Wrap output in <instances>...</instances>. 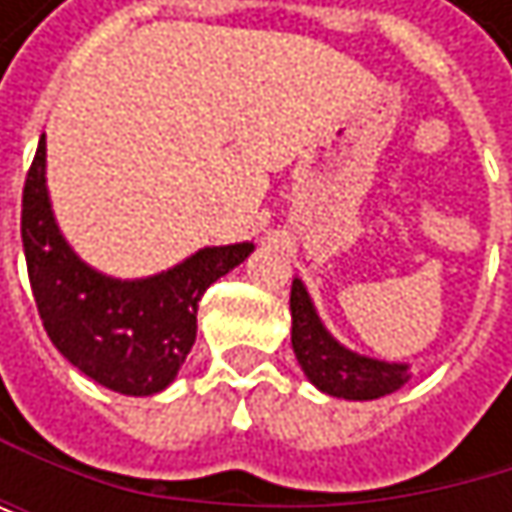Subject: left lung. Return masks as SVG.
<instances>
[{"instance_id": "left-lung-1", "label": "left lung", "mask_w": 512, "mask_h": 512, "mask_svg": "<svg viewBox=\"0 0 512 512\" xmlns=\"http://www.w3.org/2000/svg\"><path fill=\"white\" fill-rule=\"evenodd\" d=\"M290 314H293V353L299 358L305 376L326 394L344 400H376L400 385L409 382L406 364H388L376 358L358 356L353 350L341 347L320 323L308 290L302 281H293L290 290Z\"/></svg>"}]
</instances>
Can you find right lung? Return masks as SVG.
I'll return each instance as SVG.
<instances>
[{
  "label": "right lung",
  "instance_id": "add662e5",
  "mask_svg": "<svg viewBox=\"0 0 512 512\" xmlns=\"http://www.w3.org/2000/svg\"><path fill=\"white\" fill-rule=\"evenodd\" d=\"M47 142L41 139L23 186V252L38 314L55 350L94 382L148 397L186 361L198 332L204 290L252 255V243L201 249L180 266L118 281L85 266L58 234L47 195Z\"/></svg>",
  "mask_w": 512,
  "mask_h": 512
}]
</instances>
